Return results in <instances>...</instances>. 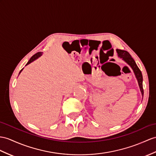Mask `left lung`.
Instances as JSON below:
<instances>
[{
    "label": "left lung",
    "mask_w": 156,
    "mask_h": 156,
    "mask_svg": "<svg viewBox=\"0 0 156 156\" xmlns=\"http://www.w3.org/2000/svg\"><path fill=\"white\" fill-rule=\"evenodd\" d=\"M116 52L118 54V56H119L120 58H122V60L124 61V62L132 68L133 71H134L136 78L137 79L138 83L140 90L141 91L142 96L143 97H144V89H143V84H142L143 77H142L141 71L140 70L138 67L137 66V65H136L135 61L132 58L131 55L128 51L122 50V49H116Z\"/></svg>",
    "instance_id": "obj_1"
}]
</instances>
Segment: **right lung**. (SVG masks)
Masks as SVG:
<instances>
[{
	"label": "right lung",
	"mask_w": 156,
	"mask_h": 156,
	"mask_svg": "<svg viewBox=\"0 0 156 156\" xmlns=\"http://www.w3.org/2000/svg\"><path fill=\"white\" fill-rule=\"evenodd\" d=\"M41 55H42V52H38V53H37V54H36L35 55H34L32 57V58L30 59V60L28 61V63H26V66H27V65H28V64H30V63L33 62L34 60H36V59H37L38 58H40V57ZM22 70H23V69H21V71H20V73H19V74H20V73H21V71H22Z\"/></svg>",
	"instance_id": "add662e5"
}]
</instances>
